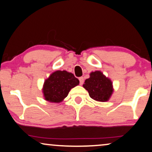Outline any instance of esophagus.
<instances>
[{
	"instance_id": "esophagus-1",
	"label": "esophagus",
	"mask_w": 152,
	"mask_h": 152,
	"mask_svg": "<svg viewBox=\"0 0 152 152\" xmlns=\"http://www.w3.org/2000/svg\"><path fill=\"white\" fill-rule=\"evenodd\" d=\"M78 79H79V81H80V86H82V85L83 84V82H84L83 77H80L79 78H78Z\"/></svg>"
}]
</instances>
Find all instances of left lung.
<instances>
[{
  "label": "left lung",
  "mask_w": 152,
  "mask_h": 152,
  "mask_svg": "<svg viewBox=\"0 0 152 152\" xmlns=\"http://www.w3.org/2000/svg\"><path fill=\"white\" fill-rule=\"evenodd\" d=\"M83 86L92 99L100 102H108L114 91L112 80L101 71L91 72Z\"/></svg>",
  "instance_id": "8db88e82"
}]
</instances>
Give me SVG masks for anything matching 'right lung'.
<instances>
[{"mask_svg": "<svg viewBox=\"0 0 152 152\" xmlns=\"http://www.w3.org/2000/svg\"><path fill=\"white\" fill-rule=\"evenodd\" d=\"M79 85V80L71 72L57 70L44 80L42 92L44 99L50 103H60L67 96L74 87Z\"/></svg>", "mask_w": 152, "mask_h": 152, "instance_id": "1", "label": "right lung"}]
</instances>
